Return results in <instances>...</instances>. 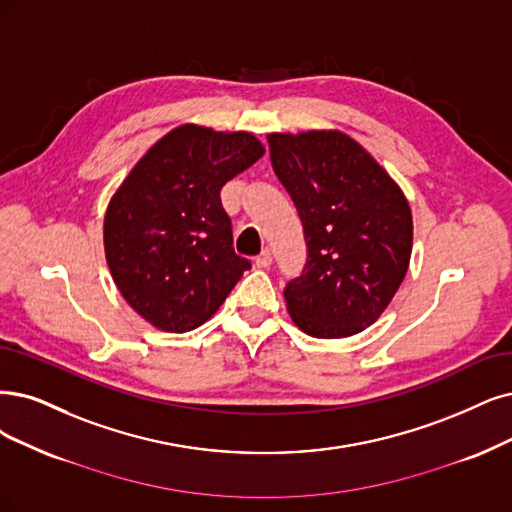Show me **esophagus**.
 Instances as JSON below:
<instances>
[{"label": "esophagus", "instance_id": "obj_1", "mask_svg": "<svg viewBox=\"0 0 512 512\" xmlns=\"http://www.w3.org/2000/svg\"><path fill=\"white\" fill-rule=\"evenodd\" d=\"M255 266L257 268H270L272 266V253L270 251H263L261 255L255 257Z\"/></svg>", "mask_w": 512, "mask_h": 512}]
</instances>
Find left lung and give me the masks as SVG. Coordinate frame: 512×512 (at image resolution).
I'll return each mask as SVG.
<instances>
[{"label":"left lung","mask_w":512,"mask_h":512,"mask_svg":"<svg viewBox=\"0 0 512 512\" xmlns=\"http://www.w3.org/2000/svg\"><path fill=\"white\" fill-rule=\"evenodd\" d=\"M268 141L308 244L304 272L285 289L293 323L318 339L361 333L409 268L413 219L403 189L342 130L272 132Z\"/></svg>","instance_id":"obj_1"}]
</instances>
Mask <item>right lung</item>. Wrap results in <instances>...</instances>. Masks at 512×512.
<instances>
[{"label": "right lung", "mask_w": 512, "mask_h": 512, "mask_svg": "<svg viewBox=\"0 0 512 512\" xmlns=\"http://www.w3.org/2000/svg\"><path fill=\"white\" fill-rule=\"evenodd\" d=\"M263 154L253 132L181 124L113 192L105 259L126 304L151 327L185 333L204 325L251 268L234 253L219 192Z\"/></svg>", "instance_id": "1"}]
</instances>
